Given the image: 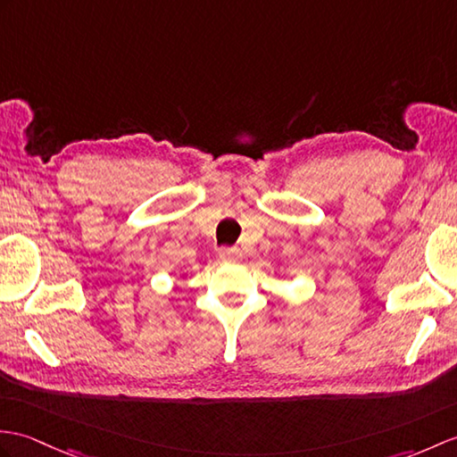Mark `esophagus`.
<instances>
[{
  "mask_svg": "<svg viewBox=\"0 0 457 457\" xmlns=\"http://www.w3.org/2000/svg\"><path fill=\"white\" fill-rule=\"evenodd\" d=\"M220 257L226 259V261H236V259L241 257V251L237 247H221Z\"/></svg>",
  "mask_w": 457,
  "mask_h": 457,
  "instance_id": "1",
  "label": "esophagus"
}]
</instances>
